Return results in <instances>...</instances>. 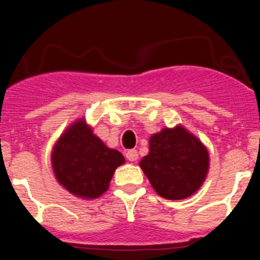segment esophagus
<instances>
[{
    "label": "esophagus",
    "instance_id": "34e87169",
    "mask_svg": "<svg viewBox=\"0 0 260 260\" xmlns=\"http://www.w3.org/2000/svg\"><path fill=\"white\" fill-rule=\"evenodd\" d=\"M126 158H127L128 161H137L138 160L137 150H128L127 152H126Z\"/></svg>",
    "mask_w": 260,
    "mask_h": 260
}]
</instances>
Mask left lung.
I'll return each instance as SVG.
<instances>
[{
	"instance_id": "8db88e82",
	"label": "left lung",
	"mask_w": 260,
	"mask_h": 260,
	"mask_svg": "<svg viewBox=\"0 0 260 260\" xmlns=\"http://www.w3.org/2000/svg\"><path fill=\"white\" fill-rule=\"evenodd\" d=\"M148 146L139 167L160 197L180 201L201 189L210 169V153L199 138L177 125L151 135Z\"/></svg>"
}]
</instances>
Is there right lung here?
I'll list each match as a JSON object with an SVG mask.
<instances>
[{"mask_svg": "<svg viewBox=\"0 0 260 260\" xmlns=\"http://www.w3.org/2000/svg\"><path fill=\"white\" fill-rule=\"evenodd\" d=\"M50 161L57 182L63 189L77 198L91 201L109 189L110 180L117 168L125 164V157L93 134L82 117L59 135Z\"/></svg>", "mask_w": 260, "mask_h": 260, "instance_id": "1", "label": "right lung"}]
</instances>
